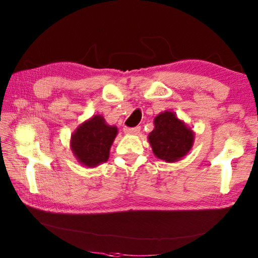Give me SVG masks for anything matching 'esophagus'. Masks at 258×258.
<instances>
[{
  "instance_id": "obj_1",
  "label": "esophagus",
  "mask_w": 258,
  "mask_h": 258,
  "mask_svg": "<svg viewBox=\"0 0 258 258\" xmlns=\"http://www.w3.org/2000/svg\"><path fill=\"white\" fill-rule=\"evenodd\" d=\"M124 132L126 134H138L140 132V126H137V127H127V126H125Z\"/></svg>"
}]
</instances>
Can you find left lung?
<instances>
[{
    "label": "left lung",
    "instance_id": "obj_1",
    "mask_svg": "<svg viewBox=\"0 0 258 258\" xmlns=\"http://www.w3.org/2000/svg\"><path fill=\"white\" fill-rule=\"evenodd\" d=\"M155 127L148 136L156 157L167 162H175L190 151L194 144V132L187 128L174 112L160 113L154 119Z\"/></svg>",
    "mask_w": 258,
    "mask_h": 258
}]
</instances>
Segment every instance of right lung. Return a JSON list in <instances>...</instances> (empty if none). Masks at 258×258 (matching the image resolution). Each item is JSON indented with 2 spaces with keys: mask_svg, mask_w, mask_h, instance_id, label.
I'll list each match as a JSON object with an SVG mask.
<instances>
[{
  "mask_svg": "<svg viewBox=\"0 0 258 258\" xmlns=\"http://www.w3.org/2000/svg\"><path fill=\"white\" fill-rule=\"evenodd\" d=\"M117 132V127L106 125L103 117H92L72 136V151L84 166L96 167L109 159L111 145Z\"/></svg>",
  "mask_w": 258,
  "mask_h": 258,
  "instance_id": "1",
  "label": "right lung"
}]
</instances>
